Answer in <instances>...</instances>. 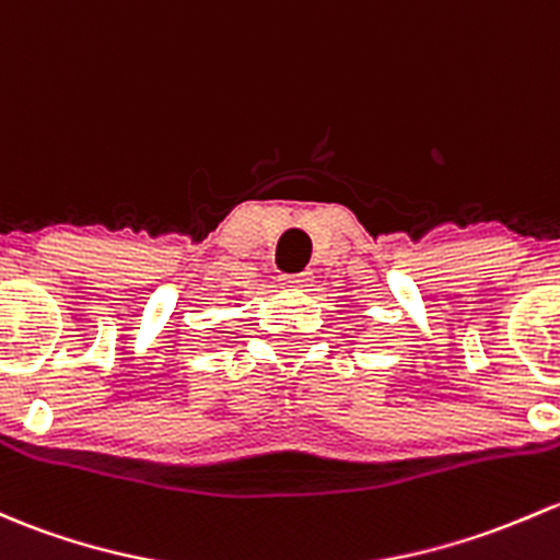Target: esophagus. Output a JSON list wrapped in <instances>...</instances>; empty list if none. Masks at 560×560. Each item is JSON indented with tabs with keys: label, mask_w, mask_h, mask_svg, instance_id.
<instances>
[{
	"label": "esophagus",
	"mask_w": 560,
	"mask_h": 560,
	"mask_svg": "<svg viewBox=\"0 0 560 560\" xmlns=\"http://www.w3.org/2000/svg\"><path fill=\"white\" fill-rule=\"evenodd\" d=\"M311 279H314V273H311V270H303V273L279 276L281 287H287V290H303V287L311 284Z\"/></svg>",
	"instance_id": "esophagus-1"
}]
</instances>
